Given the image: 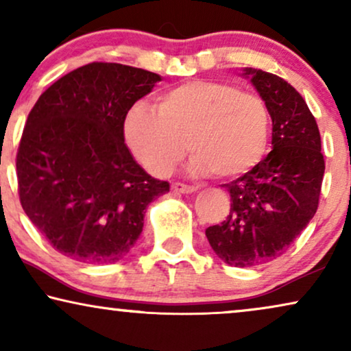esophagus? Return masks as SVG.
<instances>
[{
    "instance_id": "34e87169",
    "label": "esophagus",
    "mask_w": 351,
    "mask_h": 351,
    "mask_svg": "<svg viewBox=\"0 0 351 351\" xmlns=\"http://www.w3.org/2000/svg\"><path fill=\"white\" fill-rule=\"evenodd\" d=\"M171 190L174 191V193L189 195V193H193V191H196V186H193V185H185V184H179V182H174V184L171 185Z\"/></svg>"
}]
</instances>
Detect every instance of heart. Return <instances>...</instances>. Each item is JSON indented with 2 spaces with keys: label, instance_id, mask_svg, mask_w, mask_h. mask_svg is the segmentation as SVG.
I'll list each match as a JSON object with an SVG mask.
<instances>
[{
  "label": "heart",
  "instance_id": "1",
  "mask_svg": "<svg viewBox=\"0 0 351 351\" xmlns=\"http://www.w3.org/2000/svg\"><path fill=\"white\" fill-rule=\"evenodd\" d=\"M156 110L138 104L124 121V136L138 161L165 177L184 158L193 176L237 179L265 155L270 113L256 94L220 81H185L158 95Z\"/></svg>",
  "mask_w": 351,
  "mask_h": 351
}]
</instances>
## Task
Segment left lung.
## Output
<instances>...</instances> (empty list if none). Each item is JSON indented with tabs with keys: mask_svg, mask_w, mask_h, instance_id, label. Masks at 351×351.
Returning <instances> with one entry per match:
<instances>
[{
	"mask_svg": "<svg viewBox=\"0 0 351 351\" xmlns=\"http://www.w3.org/2000/svg\"><path fill=\"white\" fill-rule=\"evenodd\" d=\"M243 71L267 104L273 150L225 184L228 217L206 230L210 247L232 267L262 265L285 254L313 219L324 176L319 129L304 97L280 76Z\"/></svg>",
	"mask_w": 351,
	"mask_h": 351,
	"instance_id": "obj_1",
	"label": "left lung"
}]
</instances>
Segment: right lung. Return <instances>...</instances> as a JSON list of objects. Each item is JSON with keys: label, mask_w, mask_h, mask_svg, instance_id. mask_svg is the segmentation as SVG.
<instances>
[{"label": "right lung", "mask_w": 351, "mask_h": 351, "mask_svg": "<svg viewBox=\"0 0 351 351\" xmlns=\"http://www.w3.org/2000/svg\"><path fill=\"white\" fill-rule=\"evenodd\" d=\"M162 78L123 64L80 66L40 95L17 152L21 204L64 256L114 263L141 237L147 206L169 191L134 160L124 119Z\"/></svg>", "instance_id": "obj_1"}]
</instances>
